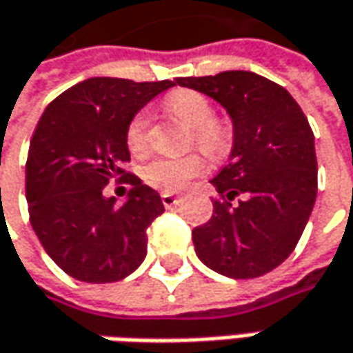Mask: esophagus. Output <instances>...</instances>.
Here are the masks:
<instances>
[{
    "mask_svg": "<svg viewBox=\"0 0 353 353\" xmlns=\"http://www.w3.org/2000/svg\"><path fill=\"white\" fill-rule=\"evenodd\" d=\"M161 200H163L165 208H172V206L179 204V196H174V194H170V192H163V194H161Z\"/></svg>",
    "mask_w": 353,
    "mask_h": 353,
    "instance_id": "1",
    "label": "esophagus"
}]
</instances>
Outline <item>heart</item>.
Segmentation results:
<instances>
[{"mask_svg": "<svg viewBox=\"0 0 353 353\" xmlns=\"http://www.w3.org/2000/svg\"><path fill=\"white\" fill-rule=\"evenodd\" d=\"M167 108L170 114L181 117L186 125L192 128V135L198 145L214 155L222 153L230 137L225 123L214 119V105L200 92L183 90L174 92L167 98ZM149 128H151V112L147 108L139 110L129 121L125 131V141L133 153H141L149 143ZM208 170V161L200 153L181 157V159H167L155 157L151 159L145 169L143 179L149 186L163 192H179L184 190L194 179L202 176Z\"/></svg>", "mask_w": 353, "mask_h": 353, "instance_id": "heart-1", "label": "heart"}]
</instances>
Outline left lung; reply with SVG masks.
<instances>
[{
  "label": "left lung",
  "instance_id": "left-lung-1",
  "mask_svg": "<svg viewBox=\"0 0 353 353\" xmlns=\"http://www.w3.org/2000/svg\"><path fill=\"white\" fill-rule=\"evenodd\" d=\"M176 84L214 98L234 119L230 163L210 181L218 190L214 214L192 230L196 255L225 277H261L296 248L316 200L310 123L287 90L255 72L188 76Z\"/></svg>",
  "mask_w": 353,
  "mask_h": 353
}]
</instances>
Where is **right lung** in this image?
Returning a JSON list of instances; mask_svg holds the SVG:
<instances>
[{"instance_id":"obj_1","label":"right lung","mask_w":353,"mask_h":353,"mask_svg":"<svg viewBox=\"0 0 353 353\" xmlns=\"http://www.w3.org/2000/svg\"><path fill=\"white\" fill-rule=\"evenodd\" d=\"M176 80L88 78L48 103L25 165L29 220L48 257L84 283H116L147 255V228L165 212L159 192L125 170L131 117ZM132 186L115 206L101 190Z\"/></svg>"}]
</instances>
